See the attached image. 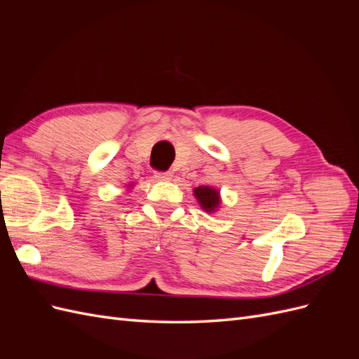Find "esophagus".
I'll return each mask as SVG.
<instances>
[{
	"label": "esophagus",
	"instance_id": "34e87169",
	"mask_svg": "<svg viewBox=\"0 0 359 359\" xmlns=\"http://www.w3.org/2000/svg\"><path fill=\"white\" fill-rule=\"evenodd\" d=\"M154 177L158 181H169L172 178V173L170 172H156Z\"/></svg>",
	"mask_w": 359,
	"mask_h": 359
}]
</instances>
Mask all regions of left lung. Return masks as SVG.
Listing matches in <instances>:
<instances>
[{
	"mask_svg": "<svg viewBox=\"0 0 359 359\" xmlns=\"http://www.w3.org/2000/svg\"><path fill=\"white\" fill-rule=\"evenodd\" d=\"M193 194L205 212L212 214L220 208L222 196H220V191L217 189L210 186H199L193 189Z\"/></svg>",
	"mask_w": 359,
	"mask_h": 359,
	"instance_id": "1",
	"label": "left lung"
}]
</instances>
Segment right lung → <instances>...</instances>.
Wrapping results in <instances>:
<instances>
[{
    "instance_id": "add662e5",
    "label": "right lung",
    "mask_w": 359,
    "mask_h": 359,
    "mask_svg": "<svg viewBox=\"0 0 359 359\" xmlns=\"http://www.w3.org/2000/svg\"><path fill=\"white\" fill-rule=\"evenodd\" d=\"M133 186H135V184L132 182V184H128V186H127V191L130 190V189H133Z\"/></svg>"
}]
</instances>
